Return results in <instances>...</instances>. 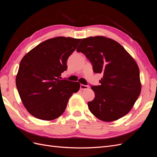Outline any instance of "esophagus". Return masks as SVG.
Returning <instances> with one entry per match:
<instances>
[{"mask_svg": "<svg viewBox=\"0 0 157 157\" xmlns=\"http://www.w3.org/2000/svg\"><path fill=\"white\" fill-rule=\"evenodd\" d=\"M88 86H87V85H84V84H80V89L81 90H86L88 88Z\"/></svg>", "mask_w": 157, "mask_h": 157, "instance_id": "esophagus-1", "label": "esophagus"}]
</instances>
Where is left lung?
Listing matches in <instances>:
<instances>
[{"instance_id":"1","label":"left lung","mask_w":157,"mask_h":157,"mask_svg":"<svg viewBox=\"0 0 157 157\" xmlns=\"http://www.w3.org/2000/svg\"><path fill=\"white\" fill-rule=\"evenodd\" d=\"M101 73L100 85L92 86L94 100L88 105L99 120H118L130 112L141 92L140 69L135 60L118 42L97 36L83 39L77 48Z\"/></svg>"}]
</instances>
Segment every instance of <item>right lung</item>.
I'll return each mask as SVG.
<instances>
[{
	"label": "right lung",
	"instance_id": "obj_1",
	"mask_svg": "<svg viewBox=\"0 0 157 157\" xmlns=\"http://www.w3.org/2000/svg\"><path fill=\"white\" fill-rule=\"evenodd\" d=\"M81 39L59 36L37 45L23 57L16 78L21 101L31 115L51 121L62 115L80 83L61 79L67 61Z\"/></svg>",
	"mask_w": 157,
	"mask_h": 157
}]
</instances>
